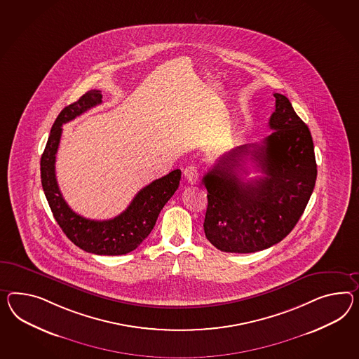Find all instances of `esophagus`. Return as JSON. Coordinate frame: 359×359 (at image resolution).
Listing matches in <instances>:
<instances>
[{
  "label": "esophagus",
  "mask_w": 359,
  "mask_h": 359,
  "mask_svg": "<svg viewBox=\"0 0 359 359\" xmlns=\"http://www.w3.org/2000/svg\"><path fill=\"white\" fill-rule=\"evenodd\" d=\"M184 175L187 184H196L199 181V169L195 165L186 166Z\"/></svg>",
  "instance_id": "34e87169"
}]
</instances>
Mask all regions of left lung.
<instances>
[{"label": "left lung", "mask_w": 359, "mask_h": 359, "mask_svg": "<svg viewBox=\"0 0 359 359\" xmlns=\"http://www.w3.org/2000/svg\"><path fill=\"white\" fill-rule=\"evenodd\" d=\"M273 96V133L260 144L222 155L203 177L208 191L204 233L225 252H255L283 241L301 219L315 187L311 133L286 96ZM248 156L264 175L245 183L241 175L247 174L243 163Z\"/></svg>", "instance_id": "1"}]
</instances>
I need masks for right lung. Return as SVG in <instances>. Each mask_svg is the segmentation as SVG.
I'll return each instance as SVG.
<instances>
[{"label":"right lung","instance_id":"1","mask_svg":"<svg viewBox=\"0 0 359 359\" xmlns=\"http://www.w3.org/2000/svg\"><path fill=\"white\" fill-rule=\"evenodd\" d=\"M102 99L100 91L91 90L58 114L41 155V184L57 224L75 246L96 255H123L138 248L154 229L158 213L178 189L181 170L175 169L143 187L129 207L114 219L90 220L75 213L65 202L55 180V154L62 125L102 104Z\"/></svg>","mask_w":359,"mask_h":359}]
</instances>
